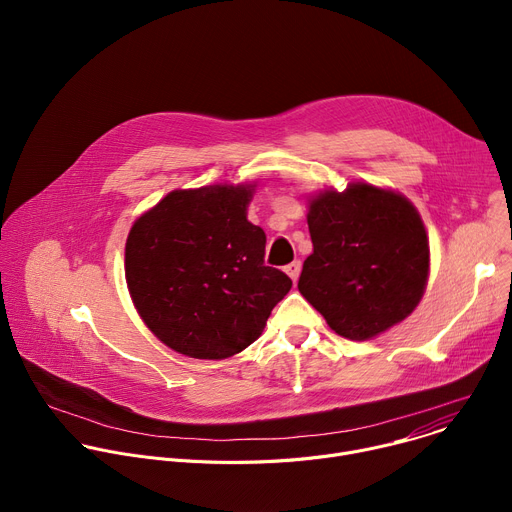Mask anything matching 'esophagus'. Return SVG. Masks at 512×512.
I'll list each match as a JSON object with an SVG mask.
<instances>
[{"instance_id":"34e87169","label":"esophagus","mask_w":512,"mask_h":512,"mask_svg":"<svg viewBox=\"0 0 512 512\" xmlns=\"http://www.w3.org/2000/svg\"><path fill=\"white\" fill-rule=\"evenodd\" d=\"M300 271H302V263H300L298 259L285 265V273L291 277V281H298V277H300Z\"/></svg>"}]
</instances>
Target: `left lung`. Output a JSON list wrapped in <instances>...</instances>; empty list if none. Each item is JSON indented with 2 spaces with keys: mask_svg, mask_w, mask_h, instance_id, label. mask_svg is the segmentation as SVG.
<instances>
[{
  "mask_svg": "<svg viewBox=\"0 0 512 512\" xmlns=\"http://www.w3.org/2000/svg\"><path fill=\"white\" fill-rule=\"evenodd\" d=\"M308 229L314 251L298 289L336 334L373 338L419 304L429 243L407 198L371 184L330 190L310 202Z\"/></svg>",
  "mask_w": 512,
  "mask_h": 512,
  "instance_id": "1",
  "label": "left lung"
}]
</instances>
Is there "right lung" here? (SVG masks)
I'll return each mask as SVG.
<instances>
[{
	"mask_svg": "<svg viewBox=\"0 0 512 512\" xmlns=\"http://www.w3.org/2000/svg\"><path fill=\"white\" fill-rule=\"evenodd\" d=\"M249 198L251 186L174 190L129 231L131 300L180 354L218 360L241 352L291 287L265 265V233L247 221Z\"/></svg>",
	"mask_w": 512,
	"mask_h": 512,
	"instance_id": "obj_1",
	"label": "right lung"
}]
</instances>
